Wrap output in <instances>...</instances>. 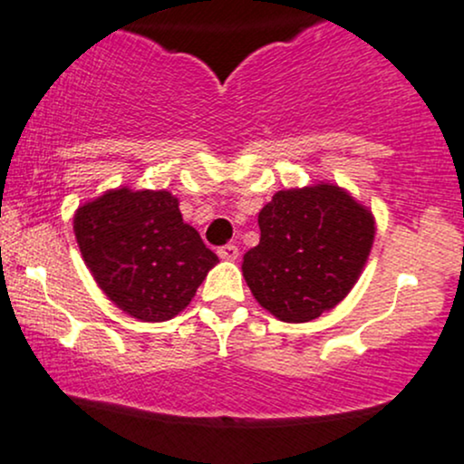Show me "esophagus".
Instances as JSON below:
<instances>
[{
	"label": "esophagus",
	"instance_id": "34e87169",
	"mask_svg": "<svg viewBox=\"0 0 464 464\" xmlns=\"http://www.w3.org/2000/svg\"><path fill=\"white\" fill-rule=\"evenodd\" d=\"M218 256L227 259V262H233V259H237V256H240V248L236 244H224V246L218 248Z\"/></svg>",
	"mask_w": 464,
	"mask_h": 464
}]
</instances>
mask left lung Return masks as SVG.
Instances as JSON below:
<instances>
[{"instance_id":"left-lung-1","label":"left lung","mask_w":464,"mask_h":464,"mask_svg":"<svg viewBox=\"0 0 464 464\" xmlns=\"http://www.w3.org/2000/svg\"><path fill=\"white\" fill-rule=\"evenodd\" d=\"M257 224L244 279L259 306L288 324L337 306L363 271L376 231L372 211L330 182L277 191Z\"/></svg>"}]
</instances>
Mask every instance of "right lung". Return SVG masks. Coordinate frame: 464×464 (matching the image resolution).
<instances>
[{
  "label": "right lung",
  "mask_w": 464,
  "mask_h": 464,
  "mask_svg": "<svg viewBox=\"0 0 464 464\" xmlns=\"http://www.w3.org/2000/svg\"><path fill=\"white\" fill-rule=\"evenodd\" d=\"M74 236L99 288L140 322L176 317L218 264L165 189L105 191L76 208Z\"/></svg>",
  "instance_id": "add662e5"
}]
</instances>
